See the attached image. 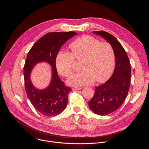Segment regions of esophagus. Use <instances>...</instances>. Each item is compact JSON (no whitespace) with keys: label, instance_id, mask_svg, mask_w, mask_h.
Returning a JSON list of instances; mask_svg holds the SVG:
<instances>
[{"label":"esophagus","instance_id":"esophagus-1","mask_svg":"<svg viewBox=\"0 0 149 149\" xmlns=\"http://www.w3.org/2000/svg\"><path fill=\"white\" fill-rule=\"evenodd\" d=\"M81 89H82V88H72L73 90H75V91L80 90H81Z\"/></svg>","mask_w":149,"mask_h":149}]
</instances>
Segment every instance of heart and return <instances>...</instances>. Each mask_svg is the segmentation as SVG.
<instances>
[{"mask_svg":"<svg viewBox=\"0 0 149 149\" xmlns=\"http://www.w3.org/2000/svg\"><path fill=\"white\" fill-rule=\"evenodd\" d=\"M72 53L59 51L56 57L55 65L58 72L65 77L73 73L75 58L82 60V72L68 79L74 86H83L94 83L104 82L111 76L114 65L115 54L111 45L90 35L82 36L70 45Z\"/></svg>","mask_w":149,"mask_h":149,"instance_id":"1","label":"heart"}]
</instances>
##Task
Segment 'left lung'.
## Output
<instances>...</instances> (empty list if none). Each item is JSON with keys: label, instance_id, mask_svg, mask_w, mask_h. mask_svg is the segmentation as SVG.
I'll return each instance as SVG.
<instances>
[{"label": "left lung", "instance_id": "1", "mask_svg": "<svg viewBox=\"0 0 149 149\" xmlns=\"http://www.w3.org/2000/svg\"><path fill=\"white\" fill-rule=\"evenodd\" d=\"M93 33L101 36L111 45L116 57L112 76L104 84L95 87V94L88 102L90 108L94 113L105 116L116 111L125 100L130 88L131 67L125 51L116 38L103 31Z\"/></svg>", "mask_w": 149, "mask_h": 149}]
</instances>
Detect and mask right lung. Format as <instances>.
<instances>
[{"mask_svg": "<svg viewBox=\"0 0 149 149\" xmlns=\"http://www.w3.org/2000/svg\"><path fill=\"white\" fill-rule=\"evenodd\" d=\"M75 32H49L38 40L29 51L24 67L25 90L34 108L45 116H56L65 109L71 89L65 86L58 75L56 57L61 47L73 36ZM46 61L52 67V78L49 87L36 89L31 84L30 74L36 63Z\"/></svg>", "mask_w": 149, "mask_h": 149, "instance_id": "add662e5", "label": "right lung"}]
</instances>
